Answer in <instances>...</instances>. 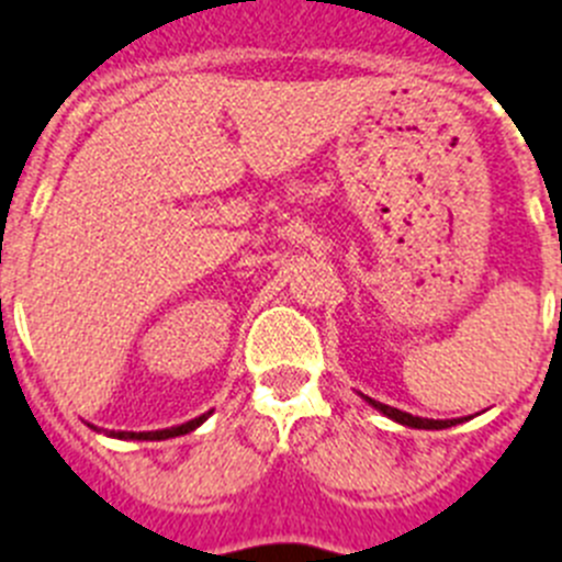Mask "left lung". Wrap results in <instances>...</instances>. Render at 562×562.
<instances>
[{"label": "left lung", "mask_w": 562, "mask_h": 562, "mask_svg": "<svg viewBox=\"0 0 562 562\" xmlns=\"http://www.w3.org/2000/svg\"><path fill=\"white\" fill-rule=\"evenodd\" d=\"M366 402H369L371 408L380 411L382 416H389V419L400 422V425H405V428L445 430V428H453V425H459V422H464V419H422V416L405 414V411H400V408H391V405H382V402H374V400H371V396H366Z\"/></svg>", "instance_id": "8db88e82"}]
</instances>
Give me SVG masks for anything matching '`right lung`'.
I'll return each mask as SVG.
<instances>
[{
  "instance_id": "obj_1",
  "label": "right lung",
  "mask_w": 562,
  "mask_h": 562,
  "mask_svg": "<svg viewBox=\"0 0 562 562\" xmlns=\"http://www.w3.org/2000/svg\"><path fill=\"white\" fill-rule=\"evenodd\" d=\"M211 414H202L196 416V419L186 422V425H177V428H162V430H143V434H134V430H109L106 436H112V439H137V441H162V439H173V436H186L191 434V430H196L202 425V422L207 419ZM95 428V425H92ZM98 430V428H95Z\"/></svg>"
}]
</instances>
